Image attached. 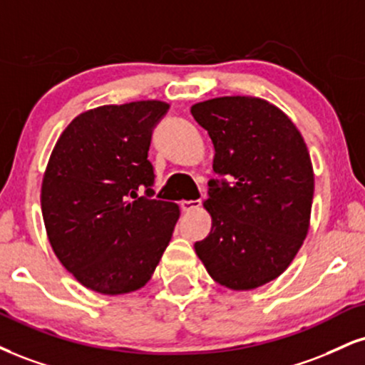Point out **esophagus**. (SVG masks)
<instances>
[{
  "instance_id": "esophagus-1",
  "label": "esophagus",
  "mask_w": 365,
  "mask_h": 365,
  "mask_svg": "<svg viewBox=\"0 0 365 365\" xmlns=\"http://www.w3.org/2000/svg\"><path fill=\"white\" fill-rule=\"evenodd\" d=\"M200 200H182L180 202V207H182L183 212H190V210H195L200 207Z\"/></svg>"
}]
</instances>
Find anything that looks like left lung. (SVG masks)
<instances>
[{"instance_id":"1","label":"left lung","mask_w":365,"mask_h":365,"mask_svg":"<svg viewBox=\"0 0 365 365\" xmlns=\"http://www.w3.org/2000/svg\"><path fill=\"white\" fill-rule=\"evenodd\" d=\"M214 144L204 207L212 217L195 253L205 270L232 291L277 279L309 230L314 175L309 151L280 108L255 96H219L192 105Z\"/></svg>"}]
</instances>
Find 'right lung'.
Listing matches in <instances>:
<instances>
[{
    "instance_id": "add662e5",
    "label": "right lung",
    "mask_w": 365,
    "mask_h": 365,
    "mask_svg": "<svg viewBox=\"0 0 365 365\" xmlns=\"http://www.w3.org/2000/svg\"><path fill=\"white\" fill-rule=\"evenodd\" d=\"M168 108L160 100L91 108L52 149L41 190L43 225L56 257L86 289L138 291L168 247L180 209L153 199L148 160L153 129Z\"/></svg>"
}]
</instances>
